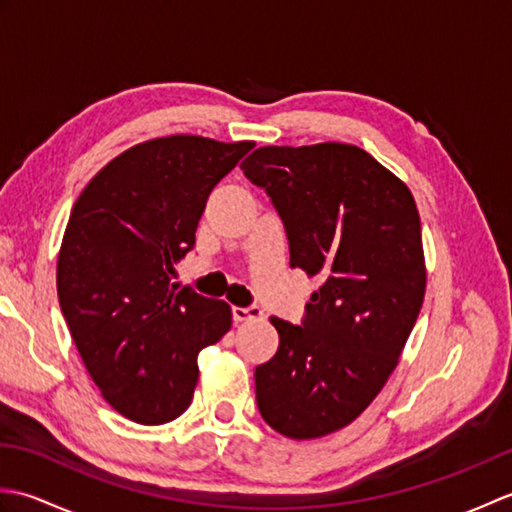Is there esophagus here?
<instances>
[{"mask_svg": "<svg viewBox=\"0 0 512 512\" xmlns=\"http://www.w3.org/2000/svg\"><path fill=\"white\" fill-rule=\"evenodd\" d=\"M233 319H235L237 323H242V321H253V319H264V312L259 310L257 306H248V308H239V306H235V308H233Z\"/></svg>", "mask_w": 512, "mask_h": 512, "instance_id": "1", "label": "esophagus"}]
</instances>
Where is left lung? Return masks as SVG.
Returning a JSON list of instances; mask_svg holds the SVG:
<instances>
[{
    "label": "left lung",
    "mask_w": 512,
    "mask_h": 512,
    "mask_svg": "<svg viewBox=\"0 0 512 512\" xmlns=\"http://www.w3.org/2000/svg\"><path fill=\"white\" fill-rule=\"evenodd\" d=\"M244 176L284 220L290 266L319 277L303 325L270 319L279 350L255 369L262 418L292 440L354 422L398 365L427 288L418 206L365 149L259 147Z\"/></svg>",
    "instance_id": "8db88e82"
}]
</instances>
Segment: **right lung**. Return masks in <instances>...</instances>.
I'll list each match as a JSON object with an SVG mask.
<instances>
[{"mask_svg": "<svg viewBox=\"0 0 512 512\" xmlns=\"http://www.w3.org/2000/svg\"><path fill=\"white\" fill-rule=\"evenodd\" d=\"M253 140L176 134L107 162L74 202L57 262L61 312L101 396L138 424L191 405L198 354L231 330L226 301L171 284L213 187Z\"/></svg>", "mask_w": 512, "mask_h": 512, "instance_id": "right-lung-1", "label": "right lung"}]
</instances>
